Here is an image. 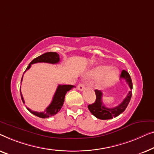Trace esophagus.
Wrapping results in <instances>:
<instances>
[{
  "instance_id": "esophagus-1",
  "label": "esophagus",
  "mask_w": 154,
  "mask_h": 154,
  "mask_svg": "<svg viewBox=\"0 0 154 154\" xmlns=\"http://www.w3.org/2000/svg\"><path fill=\"white\" fill-rule=\"evenodd\" d=\"M84 88H85V86H84V84L79 83L77 86V89L79 91H83Z\"/></svg>"
}]
</instances>
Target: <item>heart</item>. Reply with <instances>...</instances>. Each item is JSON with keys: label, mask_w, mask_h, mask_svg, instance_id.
I'll list each match as a JSON object with an SVG mask.
<instances>
[{"label": "heart", "mask_w": 154, "mask_h": 154, "mask_svg": "<svg viewBox=\"0 0 154 154\" xmlns=\"http://www.w3.org/2000/svg\"><path fill=\"white\" fill-rule=\"evenodd\" d=\"M85 76L93 79H98L97 86L98 88H105L111 86L116 81L119 77V71L112 69L107 65L98 64L88 70Z\"/></svg>", "instance_id": "heart-1"}]
</instances>
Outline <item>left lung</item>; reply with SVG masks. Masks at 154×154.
I'll return each instance as SVG.
<instances>
[{"instance_id":"1","label":"left lung","mask_w":154,"mask_h":154,"mask_svg":"<svg viewBox=\"0 0 154 154\" xmlns=\"http://www.w3.org/2000/svg\"><path fill=\"white\" fill-rule=\"evenodd\" d=\"M121 79H124L125 82L128 84L131 91L128 92L127 96L125 97V99L122 101V103L119 104L118 106L113 108L107 107L104 105V104L102 102V97H103V93L99 90H95L96 93V101L93 104L88 105V108L89 109L93 115L96 116V118L102 120L106 119H111L113 117H116L122 112L125 111L128 105L131 100L132 96V89H133V83L131 76L129 73L125 71V70H122L121 74Z\"/></svg>"}]
</instances>
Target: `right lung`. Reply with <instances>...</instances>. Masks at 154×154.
<instances>
[{"label":"right lung","mask_w":154,"mask_h":154,"mask_svg":"<svg viewBox=\"0 0 154 154\" xmlns=\"http://www.w3.org/2000/svg\"><path fill=\"white\" fill-rule=\"evenodd\" d=\"M59 61H60L59 55H58L56 52L45 53L41 56H38V57L34 58V59L30 63L29 66H28L27 68L26 69L25 72L27 70H29V69L31 68V65L33 63H48L56 64V63H58ZM22 79H23V76H22V78H21V82H22ZM73 87H74V86L73 85H58L57 87V89L56 91V93L54 94V96L53 97L52 101H51V104L46 108V109H45L43 112H38L32 111V110L31 109H29V108L28 107L26 108L28 109V110L31 112V113H32L37 116H38V117L40 118L45 119V118H48L49 116H52L54 115H55V114H57L58 112L60 111V109H61L63 105L65 96H66V93L68 92V91L72 89ZM20 93H21V100H22L23 103H25L24 100H23V96L22 94H21V88H20Z\"/></svg>","instance_id":"right-lung-1"}]
</instances>
